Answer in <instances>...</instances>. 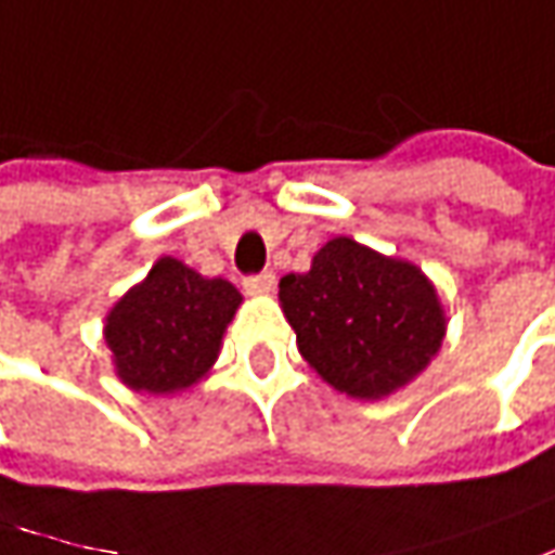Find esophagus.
Segmentation results:
<instances>
[{
  "mask_svg": "<svg viewBox=\"0 0 555 555\" xmlns=\"http://www.w3.org/2000/svg\"><path fill=\"white\" fill-rule=\"evenodd\" d=\"M242 288L248 292V295H270L273 288H276V276L273 273H258V276H248L242 282Z\"/></svg>",
  "mask_w": 555,
  "mask_h": 555,
  "instance_id": "esophagus-1",
  "label": "esophagus"
}]
</instances>
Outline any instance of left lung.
<instances>
[{
    "instance_id": "8db88e82",
    "label": "left lung",
    "mask_w": 555,
    "mask_h": 555,
    "mask_svg": "<svg viewBox=\"0 0 555 555\" xmlns=\"http://www.w3.org/2000/svg\"><path fill=\"white\" fill-rule=\"evenodd\" d=\"M279 304L310 369L353 399H384L405 387L446 337L430 279L350 236L325 242L307 273L279 279Z\"/></svg>"
}]
</instances>
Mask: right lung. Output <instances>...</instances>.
Segmentation results:
<instances>
[{"label":"right lung","mask_w":555,"mask_h":555,"mask_svg":"<svg viewBox=\"0 0 555 555\" xmlns=\"http://www.w3.org/2000/svg\"><path fill=\"white\" fill-rule=\"evenodd\" d=\"M242 295L178 258H159L141 285L106 313L104 337L125 387L178 392L208 374Z\"/></svg>","instance_id":"add662e5"}]
</instances>
